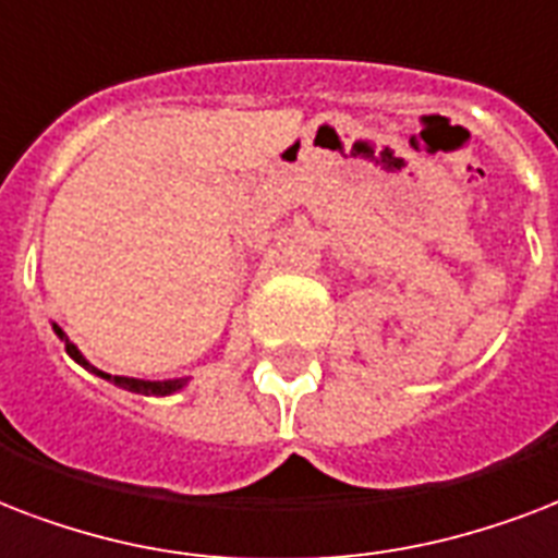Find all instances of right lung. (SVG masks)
Here are the masks:
<instances>
[{"mask_svg": "<svg viewBox=\"0 0 558 558\" xmlns=\"http://www.w3.org/2000/svg\"><path fill=\"white\" fill-rule=\"evenodd\" d=\"M54 331H58V338L66 343V355L72 357V361H77V364L84 366V369H89V373L95 375H101V378H107V381H113L119 384V387H124V390H131V392H142V396H171V392L177 390H183L185 387V378H171V381H142V378H128V375H107L101 373V369H95L89 361H86L81 352H77L75 343H69V338L63 335V328L54 326Z\"/></svg>", "mask_w": 558, "mask_h": 558, "instance_id": "add662e5", "label": "right lung"}]
</instances>
